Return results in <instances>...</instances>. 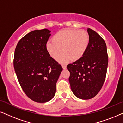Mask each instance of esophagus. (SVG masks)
Segmentation results:
<instances>
[{
  "mask_svg": "<svg viewBox=\"0 0 123 123\" xmlns=\"http://www.w3.org/2000/svg\"><path fill=\"white\" fill-rule=\"evenodd\" d=\"M62 68H63V69H66V65H62Z\"/></svg>",
  "mask_w": 123,
  "mask_h": 123,
  "instance_id": "obj_1",
  "label": "esophagus"
}]
</instances>
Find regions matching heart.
Returning <instances> with one entry per match:
<instances>
[{
	"label": "heart",
	"instance_id": "heart-1",
	"mask_svg": "<svg viewBox=\"0 0 123 123\" xmlns=\"http://www.w3.org/2000/svg\"><path fill=\"white\" fill-rule=\"evenodd\" d=\"M89 42V36L86 31L65 29L54 35L53 41L47 43L46 49L55 60L60 58L63 51L65 53L60 58V61L66 63L70 60L80 58L86 52Z\"/></svg>",
	"mask_w": 123,
	"mask_h": 123
}]
</instances>
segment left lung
Segmentation results:
<instances>
[{"label":"left lung","instance_id":"left-lung-1","mask_svg":"<svg viewBox=\"0 0 123 123\" xmlns=\"http://www.w3.org/2000/svg\"><path fill=\"white\" fill-rule=\"evenodd\" d=\"M89 42L82 57L67 66L68 80L74 94L82 99H91L102 88L108 65L106 43L92 29L88 28Z\"/></svg>","mask_w":123,"mask_h":123}]
</instances>
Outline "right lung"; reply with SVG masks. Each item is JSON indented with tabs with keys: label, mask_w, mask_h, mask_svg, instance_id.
<instances>
[{
	"label": "right lung",
	"mask_w": 123,
	"mask_h": 123,
	"mask_svg": "<svg viewBox=\"0 0 123 123\" xmlns=\"http://www.w3.org/2000/svg\"><path fill=\"white\" fill-rule=\"evenodd\" d=\"M50 32L47 29L29 32L20 39L14 51L13 66L19 84L29 98L39 103L54 97L62 71L47 50Z\"/></svg>",
	"instance_id": "obj_1"
}]
</instances>
